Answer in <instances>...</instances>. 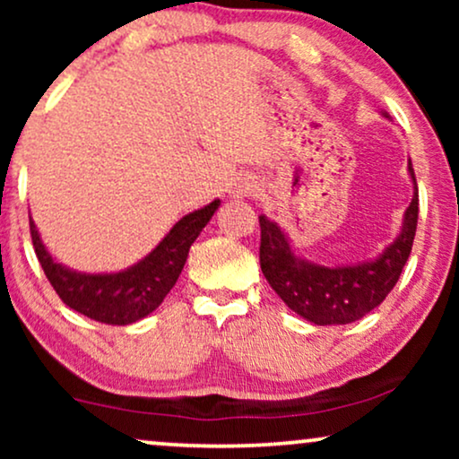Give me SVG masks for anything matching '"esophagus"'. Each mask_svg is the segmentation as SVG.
Here are the masks:
<instances>
[{"mask_svg":"<svg viewBox=\"0 0 459 459\" xmlns=\"http://www.w3.org/2000/svg\"><path fill=\"white\" fill-rule=\"evenodd\" d=\"M231 196L234 198H238V200H242V198H248V196H255L256 194V186L253 184V181H248V179H242V181H238V184L231 187Z\"/></svg>","mask_w":459,"mask_h":459,"instance_id":"obj_1","label":"esophagus"}]
</instances>
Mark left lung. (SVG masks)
<instances>
[{
  "label": "left lung",
  "mask_w": 459,
  "mask_h": 459,
  "mask_svg": "<svg viewBox=\"0 0 459 459\" xmlns=\"http://www.w3.org/2000/svg\"><path fill=\"white\" fill-rule=\"evenodd\" d=\"M382 117L388 115L382 112ZM413 196L401 219L399 234L372 259L347 265H322L307 259L294 247L286 230L267 215L261 223V272L275 294L307 322L316 325L353 324L374 311L397 284L418 225V186L411 160H407Z\"/></svg>",
  "instance_id": "obj_1"
}]
</instances>
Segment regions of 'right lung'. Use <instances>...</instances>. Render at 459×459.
Wrapping results in <instances>:
<instances>
[{
  "instance_id": "right-lung-1",
  "label": "right lung",
  "mask_w": 459,
  "mask_h": 459,
  "mask_svg": "<svg viewBox=\"0 0 459 459\" xmlns=\"http://www.w3.org/2000/svg\"><path fill=\"white\" fill-rule=\"evenodd\" d=\"M219 204L221 200L217 198L203 209L187 212L143 259L121 272L90 273L65 265L49 253L30 215L29 225L37 259L56 294L81 316L110 325H129L150 316L171 292L190 247L215 215Z\"/></svg>"
}]
</instances>
